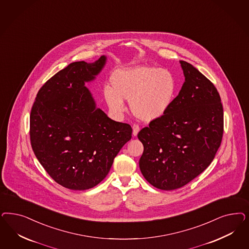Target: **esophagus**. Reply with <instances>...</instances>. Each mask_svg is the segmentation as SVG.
I'll return each instance as SVG.
<instances>
[{
  "label": "esophagus",
  "instance_id": "1",
  "mask_svg": "<svg viewBox=\"0 0 249 249\" xmlns=\"http://www.w3.org/2000/svg\"><path fill=\"white\" fill-rule=\"evenodd\" d=\"M139 130H140L139 125L137 124H135L133 125V135H134V136H137V134H138V132H139Z\"/></svg>",
  "mask_w": 249,
  "mask_h": 249
}]
</instances>
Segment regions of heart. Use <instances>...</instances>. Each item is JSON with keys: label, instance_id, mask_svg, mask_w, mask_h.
<instances>
[{"label": "heart", "instance_id": "b5f03b06", "mask_svg": "<svg viewBox=\"0 0 249 249\" xmlns=\"http://www.w3.org/2000/svg\"><path fill=\"white\" fill-rule=\"evenodd\" d=\"M112 89H105L109 108L115 113L124 110V100L139 120L146 123L162 117L176 96L177 81L173 74L160 68L139 66L120 71L112 77Z\"/></svg>", "mask_w": 249, "mask_h": 249}]
</instances>
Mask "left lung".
<instances>
[{
	"instance_id": "left-lung-1",
	"label": "left lung",
	"mask_w": 249,
	"mask_h": 249,
	"mask_svg": "<svg viewBox=\"0 0 249 249\" xmlns=\"http://www.w3.org/2000/svg\"><path fill=\"white\" fill-rule=\"evenodd\" d=\"M185 82L168 112L137 135L144 145L139 168L154 187L172 191L199 176L213 160L224 134V109L213 85L180 61Z\"/></svg>"
}]
</instances>
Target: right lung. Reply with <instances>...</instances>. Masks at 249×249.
Returning a JSON list of instances; mask_svg holds the SVG:
<instances>
[{"label": "right lung", "mask_w": 249, "mask_h": 249, "mask_svg": "<svg viewBox=\"0 0 249 249\" xmlns=\"http://www.w3.org/2000/svg\"><path fill=\"white\" fill-rule=\"evenodd\" d=\"M73 62L38 90L30 113V142L43 168L56 183L74 191L99 184L123 145L132 137L128 124L110 119L94 101L85 81L105 64Z\"/></svg>", "instance_id": "add662e5"}]
</instances>
